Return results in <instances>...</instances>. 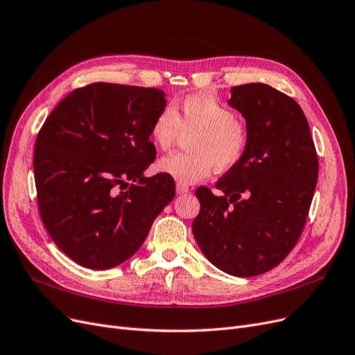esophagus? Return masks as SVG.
I'll return each instance as SVG.
<instances>
[{
	"label": "esophagus",
	"mask_w": 355,
	"mask_h": 355,
	"mask_svg": "<svg viewBox=\"0 0 355 355\" xmlns=\"http://www.w3.org/2000/svg\"><path fill=\"white\" fill-rule=\"evenodd\" d=\"M176 192H178L179 195L188 193V192H189V188H188V185H183V183H178V185H176Z\"/></svg>",
	"instance_id": "esophagus-1"
}]
</instances>
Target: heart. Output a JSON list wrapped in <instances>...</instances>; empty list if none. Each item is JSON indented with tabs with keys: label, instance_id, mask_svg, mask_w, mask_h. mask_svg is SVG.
<instances>
[{
	"label": "heart",
	"instance_id": "heart-1",
	"mask_svg": "<svg viewBox=\"0 0 355 355\" xmlns=\"http://www.w3.org/2000/svg\"><path fill=\"white\" fill-rule=\"evenodd\" d=\"M154 146L167 151L182 134H191L187 148L166 155L155 164L157 172L179 183L204 180L216 167L227 172L242 163L250 144V132L245 122L217 97L207 93L188 94L172 107L162 109L151 125Z\"/></svg>",
	"mask_w": 355,
	"mask_h": 355
}]
</instances>
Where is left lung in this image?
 <instances>
[{
	"label": "left lung",
	"instance_id": "8db88e82",
	"mask_svg": "<svg viewBox=\"0 0 355 355\" xmlns=\"http://www.w3.org/2000/svg\"><path fill=\"white\" fill-rule=\"evenodd\" d=\"M229 105L242 112L250 132L239 166L200 187L192 223L209 262L234 277L261 275L295 246L307 220L319 160L304 113L293 97L263 83L232 87Z\"/></svg>",
	"mask_w": 355,
	"mask_h": 355
}]
</instances>
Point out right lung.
<instances>
[{"instance_id": "obj_1", "label": "right lung", "mask_w": 355, "mask_h": 355, "mask_svg": "<svg viewBox=\"0 0 355 355\" xmlns=\"http://www.w3.org/2000/svg\"><path fill=\"white\" fill-rule=\"evenodd\" d=\"M166 107L154 87L93 83L58 103L36 138L40 218L55 245L90 269H109L141 248L173 200V178H146L150 130Z\"/></svg>"}]
</instances>
